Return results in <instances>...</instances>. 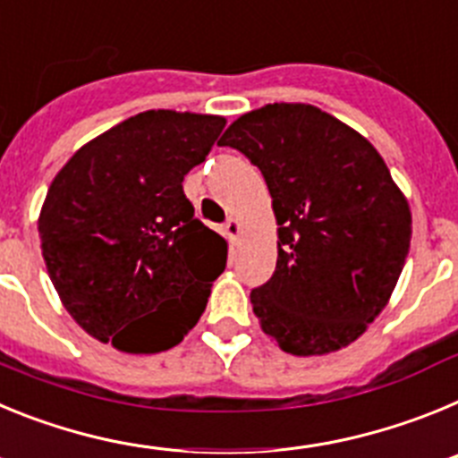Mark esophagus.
Here are the masks:
<instances>
[{"label": "esophagus", "mask_w": 458, "mask_h": 458, "mask_svg": "<svg viewBox=\"0 0 458 458\" xmlns=\"http://www.w3.org/2000/svg\"><path fill=\"white\" fill-rule=\"evenodd\" d=\"M241 232H242V222L238 220V217H229V222L225 225V236L232 242H238Z\"/></svg>", "instance_id": "34e87169"}]
</instances>
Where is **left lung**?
<instances>
[{
  "label": "left lung",
  "instance_id": "8db88e82",
  "mask_svg": "<svg viewBox=\"0 0 458 458\" xmlns=\"http://www.w3.org/2000/svg\"><path fill=\"white\" fill-rule=\"evenodd\" d=\"M264 174L277 266L250 293L261 330L291 355H327L386 310L408 250L406 194L358 131L307 103L238 116L220 140Z\"/></svg>",
  "mask_w": 458,
  "mask_h": 458
}]
</instances>
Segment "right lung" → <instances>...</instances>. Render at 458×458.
I'll return each instance as SVG.
<instances>
[{"mask_svg":"<svg viewBox=\"0 0 458 458\" xmlns=\"http://www.w3.org/2000/svg\"><path fill=\"white\" fill-rule=\"evenodd\" d=\"M226 119L148 109L72 153L47 188L43 261L72 321L121 353L183 342L226 266V241L194 217L185 174Z\"/></svg>","mask_w":458,"mask_h":458,"instance_id":"add662e5","label":"right lung"}]
</instances>
